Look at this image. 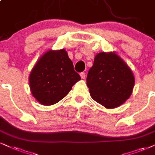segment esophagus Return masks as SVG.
Here are the masks:
<instances>
[{"mask_svg": "<svg viewBox=\"0 0 155 155\" xmlns=\"http://www.w3.org/2000/svg\"><path fill=\"white\" fill-rule=\"evenodd\" d=\"M80 76H81V78L82 79H84L86 77V74L84 72H81V73H80Z\"/></svg>", "mask_w": 155, "mask_h": 155, "instance_id": "esophagus-1", "label": "esophagus"}]
</instances>
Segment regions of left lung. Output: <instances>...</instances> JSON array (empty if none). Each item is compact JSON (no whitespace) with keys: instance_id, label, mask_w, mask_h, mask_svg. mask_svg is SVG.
<instances>
[{"instance_id":"left-lung-1","label":"left lung","mask_w":155,"mask_h":155,"mask_svg":"<svg viewBox=\"0 0 155 155\" xmlns=\"http://www.w3.org/2000/svg\"><path fill=\"white\" fill-rule=\"evenodd\" d=\"M94 100L106 108H116L129 99L134 77L128 66L114 53L102 52L95 56L87 77Z\"/></svg>"}]
</instances>
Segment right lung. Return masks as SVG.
I'll use <instances>...</instances> for the list:
<instances>
[{"label":"right lung","instance_id":"right-lung-1","mask_svg":"<svg viewBox=\"0 0 155 155\" xmlns=\"http://www.w3.org/2000/svg\"><path fill=\"white\" fill-rule=\"evenodd\" d=\"M81 79L65 50L49 51L40 58L29 76L32 94L43 105L61 100Z\"/></svg>","mask_w":155,"mask_h":155}]
</instances>
